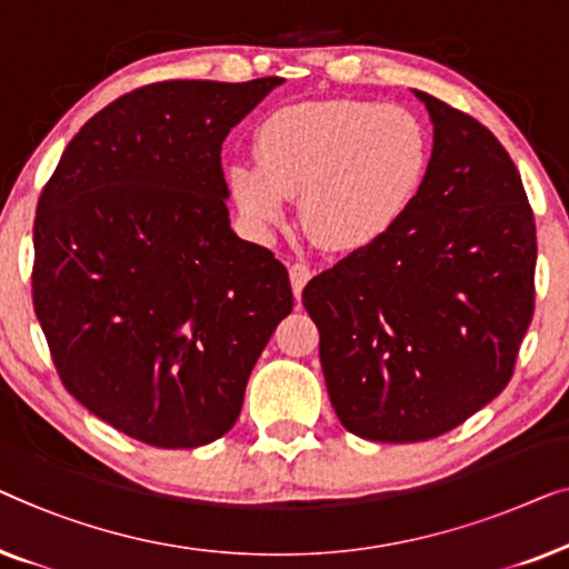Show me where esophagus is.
<instances>
[{"instance_id":"1","label":"esophagus","mask_w":569,"mask_h":569,"mask_svg":"<svg viewBox=\"0 0 569 569\" xmlns=\"http://www.w3.org/2000/svg\"><path fill=\"white\" fill-rule=\"evenodd\" d=\"M288 276H291V288H293L296 299H299L301 291H303V286H307L309 278H311V268L307 266V262L296 260L293 266H288Z\"/></svg>"}]
</instances>
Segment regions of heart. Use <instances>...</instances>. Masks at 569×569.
<instances>
[{"instance_id":"b5f03b06","label":"heart","mask_w":569,"mask_h":569,"mask_svg":"<svg viewBox=\"0 0 569 569\" xmlns=\"http://www.w3.org/2000/svg\"><path fill=\"white\" fill-rule=\"evenodd\" d=\"M428 128L376 100H309L278 108L254 131L258 162H234L227 180L244 221L268 234L301 198L307 229L330 250L379 242L410 213L430 170Z\"/></svg>"}]
</instances>
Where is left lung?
Segmentation results:
<instances>
[{
    "mask_svg": "<svg viewBox=\"0 0 569 569\" xmlns=\"http://www.w3.org/2000/svg\"><path fill=\"white\" fill-rule=\"evenodd\" d=\"M433 154L379 242L311 278L330 402L366 441L443 436L500 395L533 317L536 223L490 128L428 92Z\"/></svg>",
    "mask_w": 569,
    "mask_h": 569,
    "instance_id": "8db88e82",
    "label": "left lung"
}]
</instances>
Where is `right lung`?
Wrapping results in <instances>:
<instances>
[{
	"label": "right lung",
	"mask_w": 569,
	"mask_h": 569,
	"mask_svg": "<svg viewBox=\"0 0 569 569\" xmlns=\"http://www.w3.org/2000/svg\"><path fill=\"white\" fill-rule=\"evenodd\" d=\"M281 77L172 79L87 121L38 198L33 307L79 405L157 448L231 430L288 270L229 227L221 143Z\"/></svg>",
	"instance_id": "obj_1"
}]
</instances>
